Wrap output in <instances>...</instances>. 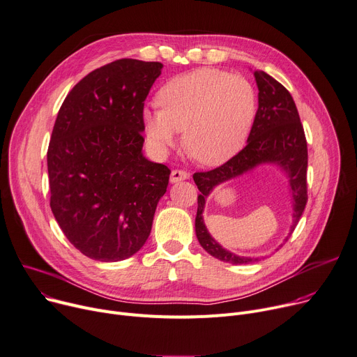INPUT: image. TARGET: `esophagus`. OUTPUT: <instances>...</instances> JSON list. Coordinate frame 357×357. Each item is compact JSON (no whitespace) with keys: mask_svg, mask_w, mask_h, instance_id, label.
Instances as JSON below:
<instances>
[{"mask_svg":"<svg viewBox=\"0 0 357 357\" xmlns=\"http://www.w3.org/2000/svg\"><path fill=\"white\" fill-rule=\"evenodd\" d=\"M188 178H189V174H188V172L175 169V171H172V174H171V183H176V182L185 181V179H188Z\"/></svg>","mask_w":357,"mask_h":357,"instance_id":"34e87169","label":"esophagus"}]
</instances>
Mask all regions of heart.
<instances>
[{
    "instance_id": "obj_1",
    "label": "heart",
    "mask_w": 357,
    "mask_h": 357,
    "mask_svg": "<svg viewBox=\"0 0 357 357\" xmlns=\"http://www.w3.org/2000/svg\"><path fill=\"white\" fill-rule=\"evenodd\" d=\"M159 107L146 106L142 122L153 148L166 152L185 132L188 153L217 166L241 151L257 113V94L241 76L202 67L166 82L158 93Z\"/></svg>"
}]
</instances>
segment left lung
<instances>
[{
  "mask_svg": "<svg viewBox=\"0 0 357 357\" xmlns=\"http://www.w3.org/2000/svg\"><path fill=\"white\" fill-rule=\"evenodd\" d=\"M254 77L258 87V109L247 146L220 168L194 174L199 189L195 218L197 238L208 254L235 266L255 263L259 257L236 255L212 238L204 222V209L213 189L258 166L277 165L287 175L293 204V222L284 243L290 238L307 204V142L296 103L289 90L266 71L255 70Z\"/></svg>",
  "mask_w": 357,
  "mask_h": 357,
  "instance_id": "1",
  "label": "left lung"
}]
</instances>
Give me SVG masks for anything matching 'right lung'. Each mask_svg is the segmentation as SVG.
<instances>
[{"instance_id":"right-lung-1","label":"right lung","mask_w":357,"mask_h":357,"mask_svg":"<svg viewBox=\"0 0 357 357\" xmlns=\"http://www.w3.org/2000/svg\"><path fill=\"white\" fill-rule=\"evenodd\" d=\"M162 63L122 59L93 70L64 99L47 152L53 215L86 257L116 263L136 254L169 183L145 158L144 102Z\"/></svg>"}]
</instances>
